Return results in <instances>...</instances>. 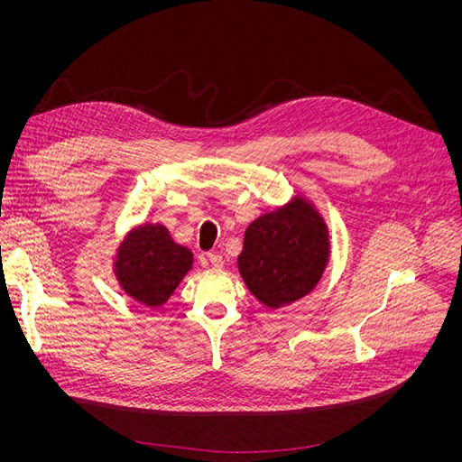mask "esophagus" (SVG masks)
Segmentation results:
<instances>
[{
	"label": "esophagus",
	"instance_id": "obj_1",
	"mask_svg": "<svg viewBox=\"0 0 462 462\" xmlns=\"http://www.w3.org/2000/svg\"><path fill=\"white\" fill-rule=\"evenodd\" d=\"M208 260L211 262V265H213V268H223V256L221 254H217V253H209L208 254Z\"/></svg>",
	"mask_w": 462,
	"mask_h": 462
}]
</instances>
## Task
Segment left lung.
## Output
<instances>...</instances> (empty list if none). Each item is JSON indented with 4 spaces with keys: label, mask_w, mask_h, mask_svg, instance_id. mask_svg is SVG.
<instances>
[{
    "label": "left lung",
    "mask_w": 462,
    "mask_h": 462,
    "mask_svg": "<svg viewBox=\"0 0 462 462\" xmlns=\"http://www.w3.org/2000/svg\"><path fill=\"white\" fill-rule=\"evenodd\" d=\"M329 256L326 218L317 204L300 192L247 226L237 270L262 305L281 309L317 288Z\"/></svg>",
    "instance_id": "8db88e82"
}]
</instances>
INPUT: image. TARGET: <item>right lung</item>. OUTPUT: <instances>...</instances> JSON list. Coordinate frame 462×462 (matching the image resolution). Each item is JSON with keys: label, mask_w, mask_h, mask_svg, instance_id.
Returning a JSON list of instances; mask_svg holds the SVG:
<instances>
[{"label": "right lung", "mask_w": 462, "mask_h": 462, "mask_svg": "<svg viewBox=\"0 0 462 462\" xmlns=\"http://www.w3.org/2000/svg\"><path fill=\"white\" fill-rule=\"evenodd\" d=\"M192 263L190 249L176 244L164 225L142 223L121 237L112 272L131 300L155 309L176 292Z\"/></svg>", "instance_id": "add662e5"}]
</instances>
